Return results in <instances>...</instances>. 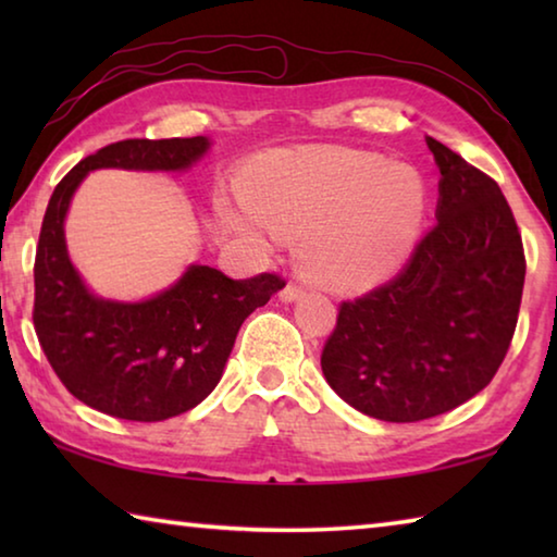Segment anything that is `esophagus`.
<instances>
[{"mask_svg":"<svg viewBox=\"0 0 557 557\" xmlns=\"http://www.w3.org/2000/svg\"><path fill=\"white\" fill-rule=\"evenodd\" d=\"M280 297H282V301H297V299L305 297V287L295 285V282H289V285H285V289L280 292Z\"/></svg>","mask_w":557,"mask_h":557,"instance_id":"34e87169","label":"esophagus"}]
</instances>
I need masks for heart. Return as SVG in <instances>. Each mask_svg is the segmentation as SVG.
<instances>
[{
  "mask_svg": "<svg viewBox=\"0 0 557 557\" xmlns=\"http://www.w3.org/2000/svg\"><path fill=\"white\" fill-rule=\"evenodd\" d=\"M245 211L221 206L231 231L260 250L299 238L309 275L342 289L381 285L420 238L428 191L412 166L344 147L258 159L240 182Z\"/></svg>",
  "mask_w": 557,
  "mask_h": 557,
  "instance_id": "obj_1",
  "label": "heart"
}]
</instances>
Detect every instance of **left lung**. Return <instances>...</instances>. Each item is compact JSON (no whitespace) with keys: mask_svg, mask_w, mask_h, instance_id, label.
I'll list each match as a JSON object with an SVG mask.
<instances>
[{"mask_svg":"<svg viewBox=\"0 0 557 557\" xmlns=\"http://www.w3.org/2000/svg\"><path fill=\"white\" fill-rule=\"evenodd\" d=\"M440 169L437 225L398 275L342 301L322 351L326 383L358 412L418 422L484 391L511 346L525 256L492 176L428 137Z\"/></svg>","mask_w":557,"mask_h":557,"instance_id":"left-lung-1","label":"left lung"}]
</instances>
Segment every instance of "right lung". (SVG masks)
I'll return each instance as SVG.
<instances>
[{
    "label": "right lung",
    "instance_id": "1",
    "mask_svg": "<svg viewBox=\"0 0 557 557\" xmlns=\"http://www.w3.org/2000/svg\"><path fill=\"white\" fill-rule=\"evenodd\" d=\"M209 147V137L122 139L83 159L53 188L34 262V329L61 383L92 410L159 422L196 408L219 385L240 324L285 287L270 272L231 280L188 265L154 297L115 301L92 295L73 268L63 221L88 172H184Z\"/></svg>",
    "mask_w": 557,
    "mask_h": 557
}]
</instances>
